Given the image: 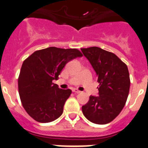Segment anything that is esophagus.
<instances>
[{"label": "esophagus", "mask_w": 148, "mask_h": 148, "mask_svg": "<svg viewBox=\"0 0 148 148\" xmlns=\"http://www.w3.org/2000/svg\"><path fill=\"white\" fill-rule=\"evenodd\" d=\"M72 90H73V92H74V93H80V90H77V88H73Z\"/></svg>", "instance_id": "obj_1"}]
</instances>
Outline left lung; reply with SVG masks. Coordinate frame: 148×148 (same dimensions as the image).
<instances>
[{
  "label": "left lung",
  "instance_id": "left-lung-1",
  "mask_svg": "<svg viewBox=\"0 0 148 148\" xmlns=\"http://www.w3.org/2000/svg\"><path fill=\"white\" fill-rule=\"evenodd\" d=\"M99 83V96H90L82 106L85 117L93 123L105 124L115 119L125 105L130 91L127 66L116 55L97 47L82 48Z\"/></svg>",
  "mask_w": 148,
  "mask_h": 148
}]
</instances>
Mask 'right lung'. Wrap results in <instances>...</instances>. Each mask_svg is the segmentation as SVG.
I'll use <instances>...</instances> for the list:
<instances>
[{
  "label": "right lung",
  "instance_id": "add662e5",
  "mask_svg": "<svg viewBox=\"0 0 148 148\" xmlns=\"http://www.w3.org/2000/svg\"><path fill=\"white\" fill-rule=\"evenodd\" d=\"M83 55L76 49L51 47L34 52L24 61L18 80V93L28 114L41 123L62 115L71 89H60L52 83L65 65Z\"/></svg>",
  "mask_w": 148,
  "mask_h": 148
}]
</instances>
